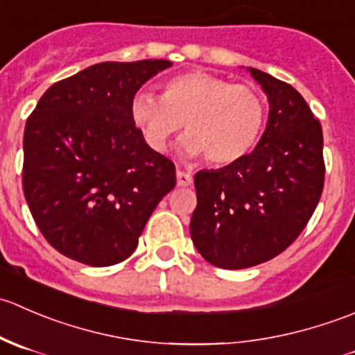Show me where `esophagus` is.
<instances>
[{"instance_id":"obj_1","label":"esophagus","mask_w":355,"mask_h":355,"mask_svg":"<svg viewBox=\"0 0 355 355\" xmlns=\"http://www.w3.org/2000/svg\"><path fill=\"white\" fill-rule=\"evenodd\" d=\"M192 182H194V177H192L191 173H187V171H182V170L177 171V185H178V187H189Z\"/></svg>"}]
</instances>
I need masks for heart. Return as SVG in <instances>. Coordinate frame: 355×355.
<instances>
[{
    "mask_svg": "<svg viewBox=\"0 0 355 355\" xmlns=\"http://www.w3.org/2000/svg\"><path fill=\"white\" fill-rule=\"evenodd\" d=\"M128 113L146 144L166 153L182 128L189 132L182 148L189 156L206 155L214 164L244 157L259 139L266 105L259 92L206 71H189L164 82L163 94L139 91Z\"/></svg>",
    "mask_w": 355,
    "mask_h": 355,
    "instance_id": "1",
    "label": "heart"
}]
</instances>
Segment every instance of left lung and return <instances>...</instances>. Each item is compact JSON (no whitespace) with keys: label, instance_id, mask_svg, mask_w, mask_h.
Returning a JSON list of instances; mask_svg holds the SVG:
<instances>
[{"label":"left lung","instance_id":"1","mask_svg":"<svg viewBox=\"0 0 355 355\" xmlns=\"http://www.w3.org/2000/svg\"><path fill=\"white\" fill-rule=\"evenodd\" d=\"M247 70L270 103L264 134L250 155L194 177L192 242L223 270H244L284 252L306 228L324 185L320 120L287 82Z\"/></svg>","mask_w":355,"mask_h":355}]
</instances>
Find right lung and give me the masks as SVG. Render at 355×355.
<instances>
[{"label": "right lung", "instance_id": "1", "mask_svg": "<svg viewBox=\"0 0 355 355\" xmlns=\"http://www.w3.org/2000/svg\"><path fill=\"white\" fill-rule=\"evenodd\" d=\"M168 67L96 63L53 84L27 118L24 194L63 256L89 266L125 261L177 184L175 164L146 144L128 113L132 96Z\"/></svg>", "mask_w": 355, "mask_h": 355}]
</instances>
